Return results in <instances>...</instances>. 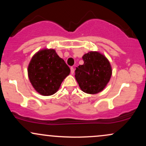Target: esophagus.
<instances>
[{"instance_id": "1", "label": "esophagus", "mask_w": 146, "mask_h": 146, "mask_svg": "<svg viewBox=\"0 0 146 146\" xmlns=\"http://www.w3.org/2000/svg\"><path fill=\"white\" fill-rule=\"evenodd\" d=\"M71 74L74 73V68H73V67H71Z\"/></svg>"}]
</instances>
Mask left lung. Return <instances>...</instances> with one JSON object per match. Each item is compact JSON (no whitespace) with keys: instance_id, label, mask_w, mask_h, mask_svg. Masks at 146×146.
Here are the masks:
<instances>
[{"instance_id":"1","label":"left lung","mask_w":146,"mask_h":146,"mask_svg":"<svg viewBox=\"0 0 146 146\" xmlns=\"http://www.w3.org/2000/svg\"><path fill=\"white\" fill-rule=\"evenodd\" d=\"M84 64L75 69V79L82 91L88 94L101 92L109 82L112 68L107 58L99 52L90 51L82 57Z\"/></svg>"}]
</instances>
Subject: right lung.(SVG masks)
<instances>
[{
	"mask_svg": "<svg viewBox=\"0 0 146 146\" xmlns=\"http://www.w3.org/2000/svg\"><path fill=\"white\" fill-rule=\"evenodd\" d=\"M64 60L53 49H43L33 56L28 66L30 82L38 93L44 96L54 94L70 73Z\"/></svg>",
	"mask_w": 146,
	"mask_h": 146,
	"instance_id": "obj_1",
	"label": "right lung"
}]
</instances>
